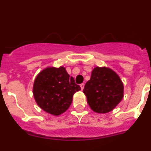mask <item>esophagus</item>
Segmentation results:
<instances>
[{
  "mask_svg": "<svg viewBox=\"0 0 151 151\" xmlns=\"http://www.w3.org/2000/svg\"><path fill=\"white\" fill-rule=\"evenodd\" d=\"M80 86H81V90H83V88H84V83H81Z\"/></svg>",
  "mask_w": 151,
  "mask_h": 151,
  "instance_id": "34e87169",
  "label": "esophagus"
}]
</instances>
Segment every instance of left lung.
I'll use <instances>...</instances> for the list:
<instances>
[{
	"label": "left lung",
	"instance_id": "obj_1",
	"mask_svg": "<svg viewBox=\"0 0 151 151\" xmlns=\"http://www.w3.org/2000/svg\"><path fill=\"white\" fill-rule=\"evenodd\" d=\"M83 92L92 111L106 114L112 111L123 98L124 86L113 70L96 67L86 83Z\"/></svg>",
	"mask_w": 151,
	"mask_h": 151
}]
</instances>
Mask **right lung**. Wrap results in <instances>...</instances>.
<instances>
[{"instance_id":"1","label":"right lung","mask_w":151,"mask_h":151,"mask_svg":"<svg viewBox=\"0 0 151 151\" xmlns=\"http://www.w3.org/2000/svg\"><path fill=\"white\" fill-rule=\"evenodd\" d=\"M81 90L73 78L64 67H47L36 77L33 95L37 105L48 114L58 116L66 111L72 104L73 95Z\"/></svg>"}]
</instances>
